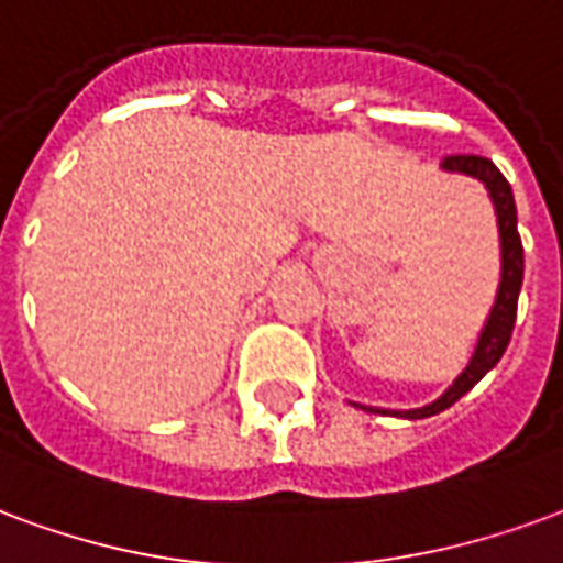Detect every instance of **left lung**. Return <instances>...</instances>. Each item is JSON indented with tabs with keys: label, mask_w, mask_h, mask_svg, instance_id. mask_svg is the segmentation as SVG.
Here are the masks:
<instances>
[{
	"label": "left lung",
	"mask_w": 563,
	"mask_h": 563,
	"mask_svg": "<svg viewBox=\"0 0 563 563\" xmlns=\"http://www.w3.org/2000/svg\"><path fill=\"white\" fill-rule=\"evenodd\" d=\"M441 169L444 173H453V176H468L477 178L486 194L493 199L495 208V223H498V247H501V280H498V292H495V303L489 316H486V324L481 328V336H477V345H474L472 361L465 364L460 376L453 378V385L441 394L439 399H432L420 409H376V406H361V402H352V406H361L364 411H376V415H394V418H432L439 411L451 409L453 402L460 397H465L477 382H481L489 369H493L498 361H501L504 349L510 343V334H514L516 322V303H519V289H522V274H526V256H522V241H519V229H516V202L514 190L507 185V178L498 173V166L486 157H477V154H451L441 161Z\"/></svg>",
	"instance_id": "8db88e82"
}]
</instances>
